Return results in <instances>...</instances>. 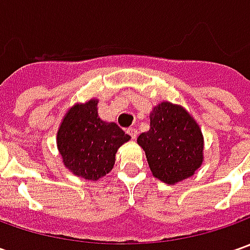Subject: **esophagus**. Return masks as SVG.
<instances>
[{
	"mask_svg": "<svg viewBox=\"0 0 250 250\" xmlns=\"http://www.w3.org/2000/svg\"><path fill=\"white\" fill-rule=\"evenodd\" d=\"M126 133L129 135L132 139H136V136H138V129H136V128H128V129H126Z\"/></svg>",
	"mask_w": 250,
	"mask_h": 250,
	"instance_id": "obj_1",
	"label": "esophagus"
}]
</instances>
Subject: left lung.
<instances>
[{
  "label": "left lung",
  "instance_id": "obj_1",
  "mask_svg": "<svg viewBox=\"0 0 250 250\" xmlns=\"http://www.w3.org/2000/svg\"><path fill=\"white\" fill-rule=\"evenodd\" d=\"M138 143L153 175L174 185L192 177L203 161V136L195 120L179 105L161 103L150 114V129Z\"/></svg>",
  "mask_w": 250,
  "mask_h": 250
}]
</instances>
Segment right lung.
<instances>
[{
  "instance_id": "obj_1",
  "label": "right lung",
  "mask_w": 250,
  "mask_h": 250,
  "mask_svg": "<svg viewBox=\"0 0 250 250\" xmlns=\"http://www.w3.org/2000/svg\"><path fill=\"white\" fill-rule=\"evenodd\" d=\"M129 139L117 124L101 121L97 100H90L66 112L57 145L65 167L78 177L96 181L112 169L117 150Z\"/></svg>"
}]
</instances>
